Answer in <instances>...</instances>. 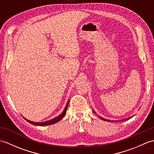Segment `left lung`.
Wrapping results in <instances>:
<instances>
[{"instance_id": "obj_1", "label": "left lung", "mask_w": 154, "mask_h": 154, "mask_svg": "<svg viewBox=\"0 0 154 154\" xmlns=\"http://www.w3.org/2000/svg\"><path fill=\"white\" fill-rule=\"evenodd\" d=\"M101 119L102 120H105V121H108V122H110V120H106V119H103V118H102V117H100ZM130 118H132V117H130V118H127V119H123V120H122V121H124V120H128V119H130Z\"/></svg>"}]
</instances>
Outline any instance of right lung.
I'll list each match as a JSON object with an SVG mask.
<instances>
[{
	"instance_id": "right-lung-1",
	"label": "right lung",
	"mask_w": 154,
	"mask_h": 154,
	"mask_svg": "<svg viewBox=\"0 0 154 154\" xmlns=\"http://www.w3.org/2000/svg\"><path fill=\"white\" fill-rule=\"evenodd\" d=\"M69 100H68L66 106H65L64 110L63 111V112H62L61 114H60V115H59L58 116L54 118V119H53L48 120V121H45V122H32V121L27 120L26 119H25V118H24V119L26 121H28L29 123L33 124V125H35V126H48V125H51V124L56 123V122H59V121H60L62 119V118H63L64 116L65 115V114H66V111H67V106H68V104H69Z\"/></svg>"
}]
</instances>
